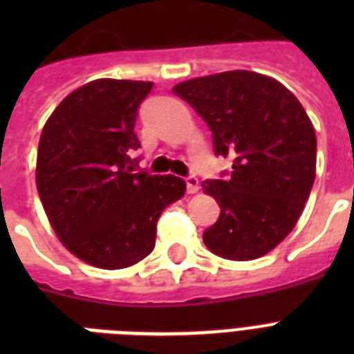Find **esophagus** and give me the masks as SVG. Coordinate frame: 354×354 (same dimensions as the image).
Here are the masks:
<instances>
[{"label": "esophagus", "mask_w": 354, "mask_h": 354, "mask_svg": "<svg viewBox=\"0 0 354 354\" xmlns=\"http://www.w3.org/2000/svg\"><path fill=\"white\" fill-rule=\"evenodd\" d=\"M185 185H187V193L189 194L198 193L200 183H198V178H196V176H187V178H185Z\"/></svg>", "instance_id": "34e87169"}]
</instances>
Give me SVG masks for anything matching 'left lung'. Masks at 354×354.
I'll list each match as a JSON object with an SVG mask.
<instances>
[{
	"label": "left lung",
	"mask_w": 354,
	"mask_h": 354,
	"mask_svg": "<svg viewBox=\"0 0 354 354\" xmlns=\"http://www.w3.org/2000/svg\"><path fill=\"white\" fill-rule=\"evenodd\" d=\"M204 119L215 156L233 161L204 193L221 205L204 232L218 257L252 261L294 230L316 176V133L296 95L277 80L235 69L172 88Z\"/></svg>",
	"instance_id": "left-lung-1"
}]
</instances>
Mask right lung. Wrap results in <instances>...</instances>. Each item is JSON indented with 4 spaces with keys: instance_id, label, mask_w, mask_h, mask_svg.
Here are the masks:
<instances>
[{
    "instance_id": "1",
    "label": "right lung",
    "mask_w": 354,
    "mask_h": 354,
    "mask_svg": "<svg viewBox=\"0 0 354 354\" xmlns=\"http://www.w3.org/2000/svg\"><path fill=\"white\" fill-rule=\"evenodd\" d=\"M152 82L99 79L69 93L41 130L36 187L69 252L104 270L132 266L156 244L158 218L182 178L136 171L139 104Z\"/></svg>"
}]
</instances>
